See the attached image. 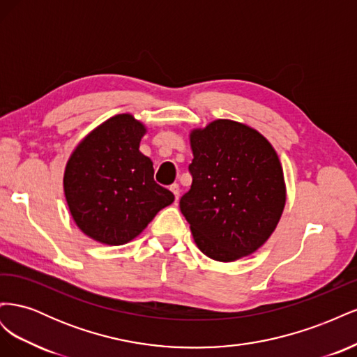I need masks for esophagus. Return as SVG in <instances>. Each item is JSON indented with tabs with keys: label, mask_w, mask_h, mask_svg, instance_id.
Here are the masks:
<instances>
[{
	"label": "esophagus",
	"mask_w": 357,
	"mask_h": 357,
	"mask_svg": "<svg viewBox=\"0 0 357 357\" xmlns=\"http://www.w3.org/2000/svg\"><path fill=\"white\" fill-rule=\"evenodd\" d=\"M169 190L174 193V198H176V202L178 201V197H180V188H178V185H172L171 188H169Z\"/></svg>",
	"instance_id": "esophagus-1"
}]
</instances>
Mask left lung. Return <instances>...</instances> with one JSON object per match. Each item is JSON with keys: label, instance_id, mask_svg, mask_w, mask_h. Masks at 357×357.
<instances>
[{"label": "left lung", "instance_id": "8db88e82", "mask_svg": "<svg viewBox=\"0 0 357 357\" xmlns=\"http://www.w3.org/2000/svg\"><path fill=\"white\" fill-rule=\"evenodd\" d=\"M190 189L180 210L199 250L214 261L252 255L275 229L286 202L283 169L268 139L243 123L211 122L190 134Z\"/></svg>", "mask_w": 357, "mask_h": 357}]
</instances>
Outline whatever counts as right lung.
<instances>
[{"label":"right lung","instance_id":"right-lung-1","mask_svg":"<svg viewBox=\"0 0 357 357\" xmlns=\"http://www.w3.org/2000/svg\"><path fill=\"white\" fill-rule=\"evenodd\" d=\"M146 134L131 114H117L86 137L63 174L74 222L95 241L122 245L134 240L174 195L153 178V164L139 152Z\"/></svg>","mask_w":357,"mask_h":357}]
</instances>
